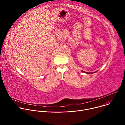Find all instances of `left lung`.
Here are the masks:
<instances>
[{
    "label": "left lung",
    "instance_id": "1",
    "mask_svg": "<svg viewBox=\"0 0 125 125\" xmlns=\"http://www.w3.org/2000/svg\"><path fill=\"white\" fill-rule=\"evenodd\" d=\"M82 72H83V73H86V74H93V73H88V72H84V71H82ZM95 73V72H94Z\"/></svg>",
    "mask_w": 125,
    "mask_h": 125
}]
</instances>
